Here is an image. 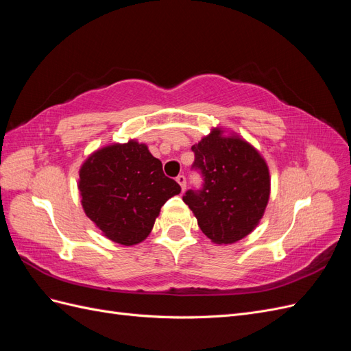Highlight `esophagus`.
<instances>
[{"label": "esophagus", "instance_id": "34e87169", "mask_svg": "<svg viewBox=\"0 0 351 351\" xmlns=\"http://www.w3.org/2000/svg\"><path fill=\"white\" fill-rule=\"evenodd\" d=\"M176 180H177V183L180 184V187H182V190L184 192V190H186V177L184 176H178Z\"/></svg>", "mask_w": 351, "mask_h": 351}]
</instances>
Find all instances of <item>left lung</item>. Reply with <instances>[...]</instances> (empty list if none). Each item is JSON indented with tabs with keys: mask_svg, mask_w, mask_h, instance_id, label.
<instances>
[{
	"mask_svg": "<svg viewBox=\"0 0 351 351\" xmlns=\"http://www.w3.org/2000/svg\"><path fill=\"white\" fill-rule=\"evenodd\" d=\"M192 169L204 178L189 189L184 204L204 234L218 244L246 237L258 226L269 199V171L259 152L240 137H222L215 129L192 146Z\"/></svg>",
	"mask_w": 351,
	"mask_h": 351,
	"instance_id": "8db88e82",
	"label": "left lung"
}]
</instances>
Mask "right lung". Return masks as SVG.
Segmentation results:
<instances>
[{
    "mask_svg": "<svg viewBox=\"0 0 351 351\" xmlns=\"http://www.w3.org/2000/svg\"><path fill=\"white\" fill-rule=\"evenodd\" d=\"M79 190L84 212L104 236L132 246L149 236L161 206L182 187L146 145L130 141L90 155L80 168Z\"/></svg>",
    "mask_w": 351,
    "mask_h": 351,
    "instance_id": "1",
    "label": "right lung"
}]
</instances>
